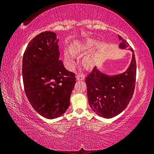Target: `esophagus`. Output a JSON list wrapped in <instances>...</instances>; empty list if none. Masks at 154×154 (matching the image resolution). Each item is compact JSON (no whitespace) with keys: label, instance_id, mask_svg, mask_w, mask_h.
I'll list each match as a JSON object with an SVG mask.
<instances>
[{"label":"esophagus","instance_id":"34e87169","mask_svg":"<svg viewBox=\"0 0 154 154\" xmlns=\"http://www.w3.org/2000/svg\"><path fill=\"white\" fill-rule=\"evenodd\" d=\"M76 78H77V80H84V79H85V76H84V75L83 74H79V75H77V77H76Z\"/></svg>","mask_w":154,"mask_h":154}]
</instances>
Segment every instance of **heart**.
Wrapping results in <instances>:
<instances>
[{"mask_svg": "<svg viewBox=\"0 0 154 154\" xmlns=\"http://www.w3.org/2000/svg\"><path fill=\"white\" fill-rule=\"evenodd\" d=\"M96 43L95 41L92 39H88L87 41H82V42L76 43L75 45L72 47L71 51L72 54H76L79 53H83V52H86L90 50L92 48V47ZM64 60L68 65L70 66H73L75 64L74 56L69 51L64 52ZM84 64L85 66L88 67L91 66L92 65V60L90 57H86L84 59Z\"/></svg>", "mask_w": 154, "mask_h": 154, "instance_id": "obj_1", "label": "heart"}]
</instances>
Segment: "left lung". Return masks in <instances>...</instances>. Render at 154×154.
<instances>
[{
	"instance_id": "obj_1",
	"label": "left lung",
	"mask_w": 154,
	"mask_h": 154,
	"mask_svg": "<svg viewBox=\"0 0 154 154\" xmlns=\"http://www.w3.org/2000/svg\"><path fill=\"white\" fill-rule=\"evenodd\" d=\"M119 48L132 52V61L126 71L117 75H106L94 67L85 77L88 98L90 107L99 116L111 118L123 111L131 100L136 82L137 64L133 49L118 35Z\"/></svg>"
}]
</instances>
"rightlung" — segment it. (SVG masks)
I'll return each instance as SVG.
<instances>
[{
	"label": "right lung",
	"mask_w": 154,
	"mask_h": 154,
	"mask_svg": "<svg viewBox=\"0 0 154 154\" xmlns=\"http://www.w3.org/2000/svg\"><path fill=\"white\" fill-rule=\"evenodd\" d=\"M58 42L55 32H43L31 40L23 56L26 95L34 109L48 119L65 113L76 83L75 73L59 60Z\"/></svg>",
	"instance_id": "obj_1"
}]
</instances>
